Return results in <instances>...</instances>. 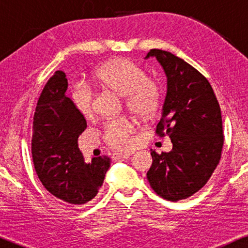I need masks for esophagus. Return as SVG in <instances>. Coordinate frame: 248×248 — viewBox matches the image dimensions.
Listing matches in <instances>:
<instances>
[{
    "label": "esophagus",
    "mask_w": 248,
    "mask_h": 248,
    "mask_svg": "<svg viewBox=\"0 0 248 248\" xmlns=\"http://www.w3.org/2000/svg\"><path fill=\"white\" fill-rule=\"evenodd\" d=\"M130 156V153H114L113 154V160L120 161V160H126Z\"/></svg>",
    "instance_id": "obj_1"
}]
</instances>
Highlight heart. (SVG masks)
<instances>
[{"label":"heart","instance_id":"1","mask_svg":"<svg viewBox=\"0 0 248 248\" xmlns=\"http://www.w3.org/2000/svg\"><path fill=\"white\" fill-rule=\"evenodd\" d=\"M93 78L102 86L126 96V106L134 115L149 119L157 113L162 101L158 84L147 78L146 71L126 58H115L100 65ZM73 106L85 118L93 112V93L90 87L78 85L71 94ZM135 124L128 119H115L105 126L104 138L115 149L126 150L133 147Z\"/></svg>","mask_w":248,"mask_h":248}]
</instances>
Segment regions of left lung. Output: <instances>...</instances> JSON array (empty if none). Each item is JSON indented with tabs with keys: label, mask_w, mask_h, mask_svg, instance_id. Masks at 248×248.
I'll use <instances>...</instances> for the list:
<instances>
[{
	"label": "left lung",
	"mask_w": 248,
	"mask_h": 248,
	"mask_svg": "<svg viewBox=\"0 0 248 248\" xmlns=\"http://www.w3.org/2000/svg\"><path fill=\"white\" fill-rule=\"evenodd\" d=\"M167 76V95L156 134H168L169 153L152 150L147 178L167 201L186 199L202 189L220 161L224 144L218 100L207 79L195 67L168 51L153 49Z\"/></svg>",
	"instance_id": "left-lung-1"
}]
</instances>
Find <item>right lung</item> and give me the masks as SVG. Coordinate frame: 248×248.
I'll list each match as a JSON object with an SVG mask.
<instances>
[{
    "label": "right lung",
    "instance_id": "obj_1",
    "mask_svg": "<svg viewBox=\"0 0 248 248\" xmlns=\"http://www.w3.org/2000/svg\"><path fill=\"white\" fill-rule=\"evenodd\" d=\"M67 79L56 71L43 88L32 124L31 153L35 170L45 189L65 203L81 205L94 198L102 186L110 158L84 161L78 147L86 120L65 95Z\"/></svg>",
    "mask_w": 248,
    "mask_h": 248
}]
</instances>
